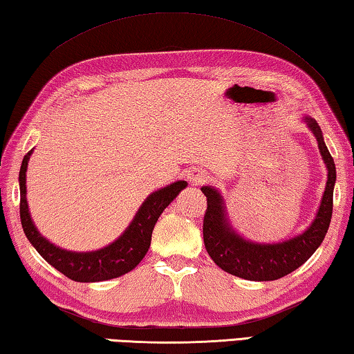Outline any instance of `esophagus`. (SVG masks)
I'll use <instances>...</instances> for the list:
<instances>
[{
  "instance_id": "obj_1",
  "label": "esophagus",
  "mask_w": 354,
  "mask_h": 354,
  "mask_svg": "<svg viewBox=\"0 0 354 354\" xmlns=\"http://www.w3.org/2000/svg\"><path fill=\"white\" fill-rule=\"evenodd\" d=\"M188 180H189V183H193V185H201V183L207 180V177H205V174L201 172V171H193V172L188 174Z\"/></svg>"
}]
</instances>
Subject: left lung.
I'll return each mask as SVG.
<instances>
[{
  "instance_id": "left-lung-1",
  "label": "left lung",
  "mask_w": 354,
  "mask_h": 354,
  "mask_svg": "<svg viewBox=\"0 0 354 354\" xmlns=\"http://www.w3.org/2000/svg\"><path fill=\"white\" fill-rule=\"evenodd\" d=\"M305 121L317 138L320 153L328 167V180L319 213L313 225L303 234L278 244H257L245 241L228 225L224 203L218 191L202 187V193L207 197V209L203 214V244L213 261L228 274L252 281L278 280L305 264L324 241L333 214L336 166L319 124L311 118H305Z\"/></svg>"
}]
</instances>
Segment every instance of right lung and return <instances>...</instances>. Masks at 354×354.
<instances>
[{
  "label": "right lung",
  "instance_id": "add662e5",
  "mask_svg": "<svg viewBox=\"0 0 354 354\" xmlns=\"http://www.w3.org/2000/svg\"><path fill=\"white\" fill-rule=\"evenodd\" d=\"M29 151L24 155L20 167V219L23 232L35 250L53 266L73 281L95 283L111 280L121 277L138 266L149 250L152 238V230L160 214L169 203L176 199L177 194L187 187V182H176L169 187L155 191L142 203L136 213L132 224L127 227L113 244L104 247L101 250L88 253H74L62 250L49 243L37 232L29 216L26 202V169Z\"/></svg>",
  "mask_w": 354,
  "mask_h": 354
}]
</instances>
